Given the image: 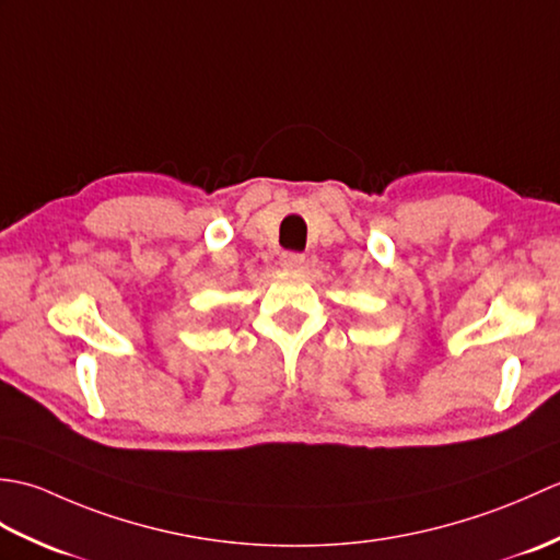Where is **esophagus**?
I'll return each instance as SVG.
<instances>
[{
  "instance_id": "1",
  "label": "esophagus",
  "mask_w": 560,
  "mask_h": 560,
  "mask_svg": "<svg viewBox=\"0 0 560 560\" xmlns=\"http://www.w3.org/2000/svg\"><path fill=\"white\" fill-rule=\"evenodd\" d=\"M279 265L283 269H289V271H301L303 265H305V255H301V253H283L279 257Z\"/></svg>"
}]
</instances>
